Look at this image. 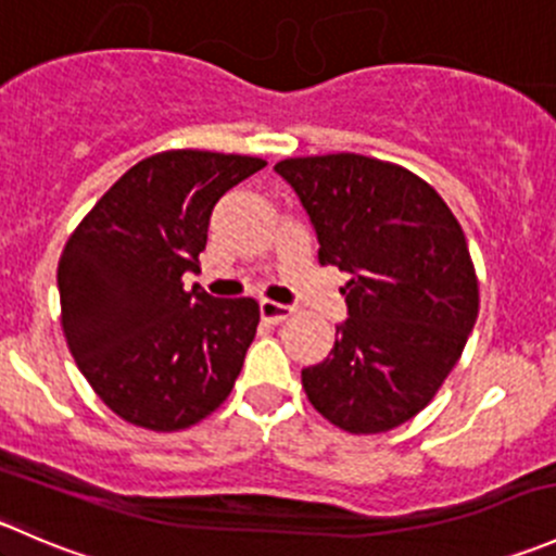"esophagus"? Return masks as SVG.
Returning <instances> with one entry per match:
<instances>
[{
    "label": "esophagus",
    "instance_id": "esophagus-1",
    "mask_svg": "<svg viewBox=\"0 0 556 556\" xmlns=\"http://www.w3.org/2000/svg\"><path fill=\"white\" fill-rule=\"evenodd\" d=\"M293 314V306L288 304H277V301H261V317L266 323H282Z\"/></svg>",
    "mask_w": 556,
    "mask_h": 556
}]
</instances>
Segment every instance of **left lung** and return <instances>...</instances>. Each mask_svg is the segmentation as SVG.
Here are the masks:
<instances>
[{
  "label": "left lung",
  "instance_id": "8db88e82",
  "mask_svg": "<svg viewBox=\"0 0 556 556\" xmlns=\"http://www.w3.org/2000/svg\"><path fill=\"white\" fill-rule=\"evenodd\" d=\"M317 233L319 266L350 274L346 319L306 397L346 433H384L422 412L457 366L479 282L457 217L403 166L355 153L279 161Z\"/></svg>",
  "mask_w": 556,
  "mask_h": 556
}]
</instances>
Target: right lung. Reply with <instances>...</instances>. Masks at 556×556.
Wrapping results in <instances>:
<instances>
[{
    "label": "right lung",
    "instance_id": "add662e5",
    "mask_svg": "<svg viewBox=\"0 0 556 556\" xmlns=\"http://www.w3.org/2000/svg\"><path fill=\"white\" fill-rule=\"evenodd\" d=\"M266 161L166 150L131 166L97 201L59 261L61 325L83 377L126 422L172 433L233 390L261 309L212 299L199 274L220 195Z\"/></svg>",
    "mask_w": 556,
    "mask_h": 556
}]
</instances>
